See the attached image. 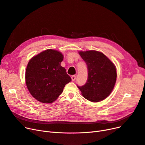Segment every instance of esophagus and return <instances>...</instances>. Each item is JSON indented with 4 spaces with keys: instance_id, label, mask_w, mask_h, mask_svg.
I'll return each instance as SVG.
<instances>
[{
    "instance_id": "obj_1",
    "label": "esophagus",
    "mask_w": 145,
    "mask_h": 145,
    "mask_svg": "<svg viewBox=\"0 0 145 145\" xmlns=\"http://www.w3.org/2000/svg\"><path fill=\"white\" fill-rule=\"evenodd\" d=\"M76 76H75V75H74V76H71V79H72V80L73 81V82H74V81L76 80Z\"/></svg>"
}]
</instances>
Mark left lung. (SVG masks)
I'll return each mask as SVG.
<instances>
[{"label":"left lung","mask_w":145,"mask_h":145,"mask_svg":"<svg viewBox=\"0 0 145 145\" xmlns=\"http://www.w3.org/2000/svg\"><path fill=\"white\" fill-rule=\"evenodd\" d=\"M79 54L86 63L88 78L82 86H77L84 98L89 101L99 102L112 92L117 80V70L114 63L100 52L80 51Z\"/></svg>","instance_id":"1"}]
</instances>
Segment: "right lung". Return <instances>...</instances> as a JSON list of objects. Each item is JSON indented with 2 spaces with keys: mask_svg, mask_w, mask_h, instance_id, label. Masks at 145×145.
I'll return each instance as SVG.
<instances>
[{
  "mask_svg": "<svg viewBox=\"0 0 145 145\" xmlns=\"http://www.w3.org/2000/svg\"><path fill=\"white\" fill-rule=\"evenodd\" d=\"M63 58L60 52L48 49L29 61L25 83L30 94L38 101L44 103L54 102L71 81L65 68L61 65Z\"/></svg>",
  "mask_w": 145,
  "mask_h": 145,
  "instance_id": "add662e5",
  "label": "right lung"
}]
</instances>
